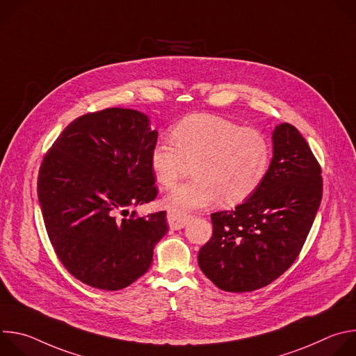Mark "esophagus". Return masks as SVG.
Instances as JSON below:
<instances>
[{
	"instance_id": "34e87169",
	"label": "esophagus",
	"mask_w": 356,
	"mask_h": 356,
	"mask_svg": "<svg viewBox=\"0 0 356 356\" xmlns=\"http://www.w3.org/2000/svg\"><path fill=\"white\" fill-rule=\"evenodd\" d=\"M188 221V216L184 214V213H180V211H169L168 213V222H169V227L170 229H181Z\"/></svg>"
}]
</instances>
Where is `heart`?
I'll return each instance as SVG.
<instances>
[{
  "mask_svg": "<svg viewBox=\"0 0 356 356\" xmlns=\"http://www.w3.org/2000/svg\"><path fill=\"white\" fill-rule=\"evenodd\" d=\"M173 146L158 140L150 150V168L163 188L175 187L191 165L194 179L170 193L165 204L193 210L221 198L235 206L262 184L270 162L265 136L211 114H193L170 129Z\"/></svg>",
  "mask_w": 356,
  "mask_h": 356,
  "instance_id": "heart-1",
  "label": "heart"
}]
</instances>
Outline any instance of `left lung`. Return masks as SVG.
Listing matches in <instances>:
<instances>
[{
	"label": "left lung",
	"mask_w": 356,
	"mask_h": 356,
	"mask_svg": "<svg viewBox=\"0 0 356 356\" xmlns=\"http://www.w3.org/2000/svg\"><path fill=\"white\" fill-rule=\"evenodd\" d=\"M269 170L243 204L211 214L213 235L198 266L218 289L253 291L270 284L297 259L323 198L321 166L291 124L273 131Z\"/></svg>",
	"instance_id": "obj_1"
}]
</instances>
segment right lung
Listing matches in <instances>:
<instances>
[{"label":"right lung","mask_w":356,"mask_h":356,"mask_svg":"<svg viewBox=\"0 0 356 356\" xmlns=\"http://www.w3.org/2000/svg\"><path fill=\"white\" fill-rule=\"evenodd\" d=\"M149 120L106 108L70 122L39 168L38 198L47 236L77 280L121 290L147 272L154 248L169 231L166 211L129 218L128 207L158 195Z\"/></svg>","instance_id":"obj_1"}]
</instances>
